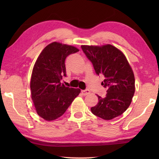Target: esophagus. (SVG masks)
<instances>
[{"label": "esophagus", "instance_id": "34e87169", "mask_svg": "<svg viewBox=\"0 0 159 159\" xmlns=\"http://www.w3.org/2000/svg\"><path fill=\"white\" fill-rule=\"evenodd\" d=\"M81 93L83 95H88V94H90V91L88 89H86V90H81Z\"/></svg>", "mask_w": 159, "mask_h": 159}]
</instances>
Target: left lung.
Instances as JSON below:
<instances>
[{"mask_svg": "<svg viewBox=\"0 0 159 159\" xmlns=\"http://www.w3.org/2000/svg\"><path fill=\"white\" fill-rule=\"evenodd\" d=\"M81 48L96 74L104 76L102 85L107 89L105 98L98 96V103L91 111L104 120L121 115L130 106L135 90L133 71L124 54L109 44Z\"/></svg>", "mask_w": 159, "mask_h": 159, "instance_id": "1", "label": "left lung"}]
</instances>
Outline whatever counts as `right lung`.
Here are the masks:
<instances>
[{
  "label": "right lung",
  "instance_id": "right-lung-1",
  "mask_svg": "<svg viewBox=\"0 0 159 159\" xmlns=\"http://www.w3.org/2000/svg\"><path fill=\"white\" fill-rule=\"evenodd\" d=\"M79 51L71 45L53 42L37 58L30 88L37 114L43 119L53 120L62 116L80 93L79 88L66 87L60 82L66 76V57Z\"/></svg>",
  "mask_w": 159,
  "mask_h": 159
}]
</instances>
